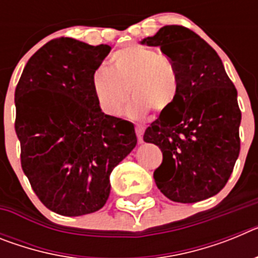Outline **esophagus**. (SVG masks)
<instances>
[{
    "mask_svg": "<svg viewBox=\"0 0 258 258\" xmlns=\"http://www.w3.org/2000/svg\"><path fill=\"white\" fill-rule=\"evenodd\" d=\"M136 133L138 137V141L140 143H143V133H145V126L142 125H136Z\"/></svg>",
    "mask_w": 258,
    "mask_h": 258,
    "instance_id": "1",
    "label": "esophagus"
}]
</instances>
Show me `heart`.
<instances>
[{"label":"heart","mask_w":258,"mask_h":258,"mask_svg":"<svg viewBox=\"0 0 258 258\" xmlns=\"http://www.w3.org/2000/svg\"><path fill=\"white\" fill-rule=\"evenodd\" d=\"M92 88L104 113L122 112L131 90V115L163 113L174 103L178 93V71L170 58L143 45H129L116 50L109 68L99 67L92 76Z\"/></svg>","instance_id":"obj_1"}]
</instances>
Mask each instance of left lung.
Masks as SVG:
<instances>
[{
  "instance_id": "obj_1",
  "label": "left lung",
  "mask_w": 258,
  "mask_h": 258,
  "mask_svg": "<svg viewBox=\"0 0 258 258\" xmlns=\"http://www.w3.org/2000/svg\"><path fill=\"white\" fill-rule=\"evenodd\" d=\"M141 44L160 47L178 71L172 112L143 136L163 152L157 188L177 203L208 199L225 187L240 151L238 92L216 50L186 27L165 26Z\"/></svg>"
}]
</instances>
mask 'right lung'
<instances>
[{
  "label": "right lung",
  "instance_id": "obj_1",
  "mask_svg": "<svg viewBox=\"0 0 258 258\" xmlns=\"http://www.w3.org/2000/svg\"><path fill=\"white\" fill-rule=\"evenodd\" d=\"M109 50L54 38L29 58L15 89L22 169L41 203L61 216L99 211L109 174L137 145L134 125L102 112L93 93Z\"/></svg>",
  "mask_w": 258,
  "mask_h": 258
}]
</instances>
